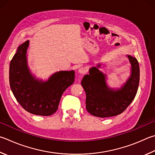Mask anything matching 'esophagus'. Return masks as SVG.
<instances>
[{
  "label": "esophagus",
  "instance_id": "esophagus-1",
  "mask_svg": "<svg viewBox=\"0 0 155 155\" xmlns=\"http://www.w3.org/2000/svg\"><path fill=\"white\" fill-rule=\"evenodd\" d=\"M78 72H79L80 74H85L86 69L85 68H83V67H81V68H80L79 70H78Z\"/></svg>",
  "mask_w": 155,
  "mask_h": 155
}]
</instances>
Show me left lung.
I'll use <instances>...</instances> for the list:
<instances>
[{"mask_svg": "<svg viewBox=\"0 0 155 155\" xmlns=\"http://www.w3.org/2000/svg\"><path fill=\"white\" fill-rule=\"evenodd\" d=\"M131 74L128 81L117 91L107 87L105 77L98 68L93 67L89 74L83 77L81 85L86 93V109L95 117L105 118L121 114L136 97L140 81V68L137 59L128 55ZM100 64L97 65L100 67Z\"/></svg>", "mask_w": 155, "mask_h": 155, "instance_id": "left-lung-1", "label": "left lung"}]
</instances>
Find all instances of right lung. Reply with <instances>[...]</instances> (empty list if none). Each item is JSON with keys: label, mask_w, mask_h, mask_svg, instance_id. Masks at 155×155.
<instances>
[{"label": "right lung", "mask_w": 155, "mask_h": 155, "mask_svg": "<svg viewBox=\"0 0 155 155\" xmlns=\"http://www.w3.org/2000/svg\"><path fill=\"white\" fill-rule=\"evenodd\" d=\"M29 41L18 47L9 66L10 87L15 99L30 113L50 116L57 111L61 95L74 83V72L60 71L46 82L38 81L30 74L26 63Z\"/></svg>", "instance_id": "right-lung-1"}]
</instances>
